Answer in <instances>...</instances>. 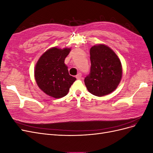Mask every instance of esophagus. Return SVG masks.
<instances>
[{
    "label": "esophagus",
    "instance_id": "obj_1",
    "mask_svg": "<svg viewBox=\"0 0 153 153\" xmlns=\"http://www.w3.org/2000/svg\"><path fill=\"white\" fill-rule=\"evenodd\" d=\"M81 77H82V74L80 73H78L77 74V75L76 76V78H77V79H80Z\"/></svg>",
    "mask_w": 153,
    "mask_h": 153
}]
</instances>
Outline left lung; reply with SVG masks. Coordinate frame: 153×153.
I'll use <instances>...</instances> for the list:
<instances>
[{
	"instance_id": "8db88e82",
	"label": "left lung",
	"mask_w": 153,
	"mask_h": 153,
	"mask_svg": "<svg viewBox=\"0 0 153 153\" xmlns=\"http://www.w3.org/2000/svg\"><path fill=\"white\" fill-rule=\"evenodd\" d=\"M90 55L91 72L84 80L88 91L99 97L110 94L121 80V61L112 49L104 44L92 47Z\"/></svg>"
}]
</instances>
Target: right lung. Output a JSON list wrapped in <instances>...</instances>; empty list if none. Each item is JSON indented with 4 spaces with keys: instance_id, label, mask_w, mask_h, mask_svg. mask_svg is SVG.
Instances as JSON below:
<instances>
[{
    "instance_id": "1",
    "label": "right lung",
    "mask_w": 153,
    "mask_h": 153,
    "mask_svg": "<svg viewBox=\"0 0 153 153\" xmlns=\"http://www.w3.org/2000/svg\"><path fill=\"white\" fill-rule=\"evenodd\" d=\"M71 48L52 47L41 55L34 68V78L39 89L54 98H61L68 93L76 79L69 75L64 63Z\"/></svg>"
}]
</instances>
